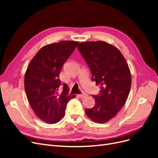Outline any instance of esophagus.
<instances>
[{"mask_svg":"<svg viewBox=\"0 0 158 158\" xmlns=\"http://www.w3.org/2000/svg\"><path fill=\"white\" fill-rule=\"evenodd\" d=\"M78 96L80 98H86L88 96V95L86 94H85V93H82V94H78Z\"/></svg>","mask_w":158,"mask_h":158,"instance_id":"obj_1","label":"esophagus"}]
</instances>
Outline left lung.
<instances>
[{
	"label": "left lung",
	"instance_id": "1",
	"mask_svg": "<svg viewBox=\"0 0 158 158\" xmlns=\"http://www.w3.org/2000/svg\"><path fill=\"white\" fill-rule=\"evenodd\" d=\"M78 49L86 61L92 80L101 87L99 95H93L95 104L85 112L91 120L105 123L116 116L128 98L131 75L128 64L116 47L105 41L82 42Z\"/></svg>",
	"mask_w": 158,
	"mask_h": 158
}]
</instances>
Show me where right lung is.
I'll return each instance as SVG.
<instances>
[{
  "mask_svg": "<svg viewBox=\"0 0 158 158\" xmlns=\"http://www.w3.org/2000/svg\"><path fill=\"white\" fill-rule=\"evenodd\" d=\"M78 41H63L44 46L28 65L24 87L28 101L37 117L47 123H56L64 116L66 104L76 95H69V88L61 82L59 73Z\"/></svg>",
  "mask_w": 158,
  "mask_h": 158,
  "instance_id": "add662e5",
  "label": "right lung"
}]
</instances>
